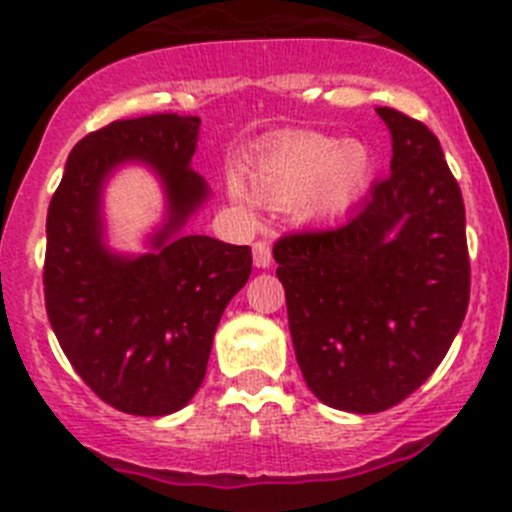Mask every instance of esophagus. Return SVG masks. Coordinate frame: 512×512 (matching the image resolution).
<instances>
[{"label": "esophagus", "mask_w": 512, "mask_h": 512, "mask_svg": "<svg viewBox=\"0 0 512 512\" xmlns=\"http://www.w3.org/2000/svg\"><path fill=\"white\" fill-rule=\"evenodd\" d=\"M252 252H255V267H260V270H270L272 267V250L267 242H257L255 247H252Z\"/></svg>", "instance_id": "esophagus-1"}]
</instances>
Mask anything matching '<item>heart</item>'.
I'll use <instances>...</instances> for the list:
<instances>
[{"label":"heart","mask_w":512,"mask_h":512,"mask_svg":"<svg viewBox=\"0 0 512 512\" xmlns=\"http://www.w3.org/2000/svg\"><path fill=\"white\" fill-rule=\"evenodd\" d=\"M371 179V154L356 138L288 133L272 141L252 164V189L237 171L224 184L237 207L257 202L290 207L298 224L315 227L351 212Z\"/></svg>","instance_id":"obj_1"}]
</instances>
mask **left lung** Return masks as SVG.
I'll return each instance as SVG.
<instances>
[{
    "label": "left lung",
    "instance_id": "8db88e82",
    "mask_svg": "<svg viewBox=\"0 0 512 512\" xmlns=\"http://www.w3.org/2000/svg\"><path fill=\"white\" fill-rule=\"evenodd\" d=\"M391 176L346 224L275 245L295 358L326 407L376 414L450 351L470 303L465 204L437 136L376 108Z\"/></svg>",
    "mask_w": 512,
    "mask_h": 512
}]
</instances>
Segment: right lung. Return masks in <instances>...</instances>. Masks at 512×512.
<instances>
[{
	"instance_id": "add662e5",
	"label": "right lung",
	"mask_w": 512,
	"mask_h": 512,
	"mask_svg": "<svg viewBox=\"0 0 512 512\" xmlns=\"http://www.w3.org/2000/svg\"><path fill=\"white\" fill-rule=\"evenodd\" d=\"M197 116L113 121L70 151L47 209V318L80 379L118 412L166 417L207 374L214 331L252 272L250 247L189 232L212 191L191 169ZM143 165L165 194L143 253L107 242L104 186Z\"/></svg>"
}]
</instances>
